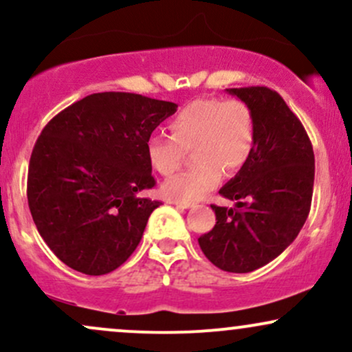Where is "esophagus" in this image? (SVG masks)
<instances>
[{
	"mask_svg": "<svg viewBox=\"0 0 352 352\" xmlns=\"http://www.w3.org/2000/svg\"><path fill=\"white\" fill-rule=\"evenodd\" d=\"M172 204L177 205V207H180V208H190L193 205V204H190V201H179V200H173Z\"/></svg>",
	"mask_w": 352,
	"mask_h": 352,
	"instance_id": "34e87169",
	"label": "esophagus"
}]
</instances>
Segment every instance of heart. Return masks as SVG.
Masks as SVG:
<instances>
[{
    "label": "heart",
    "mask_w": 352,
    "mask_h": 352,
    "mask_svg": "<svg viewBox=\"0 0 352 352\" xmlns=\"http://www.w3.org/2000/svg\"><path fill=\"white\" fill-rule=\"evenodd\" d=\"M172 135H153L145 144L151 167L168 177L182 165L192 148L195 167L164 184L170 200L195 201L220 184L223 170L235 173L248 162L254 142L253 114L238 99H197L168 124Z\"/></svg>",
    "instance_id": "heart-1"
}]
</instances>
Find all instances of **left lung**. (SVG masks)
Wrapping results in <instances>:
<instances>
[{
    "label": "left lung",
    "mask_w": 352,
    "mask_h": 352,
    "mask_svg": "<svg viewBox=\"0 0 352 352\" xmlns=\"http://www.w3.org/2000/svg\"><path fill=\"white\" fill-rule=\"evenodd\" d=\"M250 107L254 142L248 162L220 188L235 208L217 207V223L199 238L205 256L223 272L250 273L285 252L311 208L314 153L309 137L278 92L225 89Z\"/></svg>",
    "instance_id": "obj_1"
}]
</instances>
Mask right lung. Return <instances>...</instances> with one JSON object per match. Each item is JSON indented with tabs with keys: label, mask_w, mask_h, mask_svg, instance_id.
I'll use <instances>...</instances> for the list:
<instances>
[{
	"label": "right lung",
	"mask_w": 352,
	"mask_h": 352,
	"mask_svg": "<svg viewBox=\"0 0 352 352\" xmlns=\"http://www.w3.org/2000/svg\"><path fill=\"white\" fill-rule=\"evenodd\" d=\"M177 104L99 92L43 129L28 170V204L39 235L76 272L99 276L134 253L159 200L145 144Z\"/></svg>",
	"instance_id": "1"
}]
</instances>
